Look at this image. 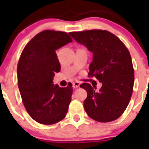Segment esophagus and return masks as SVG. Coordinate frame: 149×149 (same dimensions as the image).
Returning <instances> with one entry per match:
<instances>
[{
  "instance_id": "34e87169",
  "label": "esophagus",
  "mask_w": 149,
  "mask_h": 149,
  "mask_svg": "<svg viewBox=\"0 0 149 149\" xmlns=\"http://www.w3.org/2000/svg\"><path fill=\"white\" fill-rule=\"evenodd\" d=\"M79 86H80V83L79 81H75L73 83V87L74 88H78V87H79Z\"/></svg>"
}]
</instances>
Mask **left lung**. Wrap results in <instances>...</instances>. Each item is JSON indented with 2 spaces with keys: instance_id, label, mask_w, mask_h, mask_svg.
I'll return each instance as SVG.
<instances>
[{
  "instance_id": "1",
  "label": "left lung",
  "mask_w": 149,
  "mask_h": 149,
  "mask_svg": "<svg viewBox=\"0 0 149 149\" xmlns=\"http://www.w3.org/2000/svg\"><path fill=\"white\" fill-rule=\"evenodd\" d=\"M70 36L93 53L88 76L102 84L98 92L88 83L84 107L87 115L101 123L114 121L130 102L134 84L131 56L124 43L112 33L101 29L70 32Z\"/></svg>"
}]
</instances>
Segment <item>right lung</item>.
I'll list each match as a JSON object with an SVG mask.
<instances>
[{
    "instance_id": "1",
    "label": "right lung",
    "mask_w": 149,
    "mask_h": 149,
    "mask_svg": "<svg viewBox=\"0 0 149 149\" xmlns=\"http://www.w3.org/2000/svg\"><path fill=\"white\" fill-rule=\"evenodd\" d=\"M73 41L66 32L44 30L34 36L22 52L17 65L18 86L22 102L36 122L52 125L65 117L71 101V83L54 85L61 70L55 50Z\"/></svg>"
}]
</instances>
